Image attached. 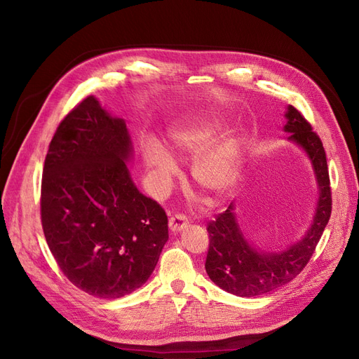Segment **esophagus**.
Here are the masks:
<instances>
[{
    "instance_id": "esophagus-1",
    "label": "esophagus",
    "mask_w": 359,
    "mask_h": 359,
    "mask_svg": "<svg viewBox=\"0 0 359 359\" xmlns=\"http://www.w3.org/2000/svg\"><path fill=\"white\" fill-rule=\"evenodd\" d=\"M187 224H189V221H187V218L183 214H175L173 217H170V219H168L170 230H172L173 233L182 231L183 229L187 227Z\"/></svg>"
}]
</instances>
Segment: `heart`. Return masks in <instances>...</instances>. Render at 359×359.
I'll return each mask as SVG.
<instances>
[{
  "label": "heart",
  "instance_id": "obj_1",
  "mask_svg": "<svg viewBox=\"0 0 359 359\" xmlns=\"http://www.w3.org/2000/svg\"><path fill=\"white\" fill-rule=\"evenodd\" d=\"M222 130L224 126L218 118L203 116L179 129L173 137V147L180 158L191 160L198 156L192 167L194 180L212 196H221L230 189L240 165V151L236 141H224L209 148ZM145 160L161 176L163 187L168 186L177 172L175 163L157 148L148 149Z\"/></svg>",
  "mask_w": 359,
  "mask_h": 359
}]
</instances>
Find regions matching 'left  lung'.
I'll return each mask as SVG.
<instances>
[{
  "mask_svg": "<svg viewBox=\"0 0 359 359\" xmlns=\"http://www.w3.org/2000/svg\"><path fill=\"white\" fill-rule=\"evenodd\" d=\"M285 130L290 140L306 149L317 183L320 198L316 217L304 238L280 253H259L244 240L233 203L206 225L210 248L205 269L215 284L237 297H256L288 284L306 268L332 214V189L323 142L311 123L294 106L288 107Z\"/></svg>",
  "mask_w": 359,
  "mask_h": 359,
  "instance_id": "1",
  "label": "left lung"
}]
</instances>
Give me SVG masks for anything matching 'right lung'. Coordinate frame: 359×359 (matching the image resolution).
<instances>
[{
	"instance_id": "right-lung-1",
	"label": "right lung",
	"mask_w": 359,
	"mask_h": 359,
	"mask_svg": "<svg viewBox=\"0 0 359 359\" xmlns=\"http://www.w3.org/2000/svg\"><path fill=\"white\" fill-rule=\"evenodd\" d=\"M126 125L94 97L56 128L41 187L42 229L72 284L97 298H121L153 273L168 238L165 211L142 195L125 161Z\"/></svg>"
}]
</instances>
